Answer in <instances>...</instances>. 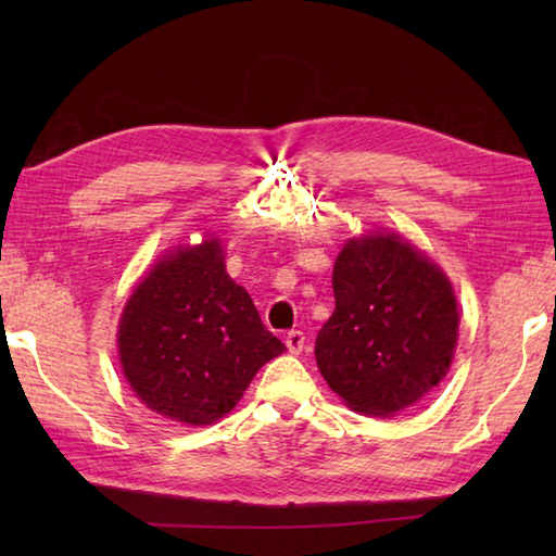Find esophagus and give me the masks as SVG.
Instances as JSON below:
<instances>
[{"instance_id": "1", "label": "esophagus", "mask_w": 556, "mask_h": 556, "mask_svg": "<svg viewBox=\"0 0 556 556\" xmlns=\"http://www.w3.org/2000/svg\"><path fill=\"white\" fill-rule=\"evenodd\" d=\"M285 344L291 353H301L305 349V334L301 332V329H291L285 339Z\"/></svg>"}]
</instances>
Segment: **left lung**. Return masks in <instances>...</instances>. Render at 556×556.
Instances as JSON below:
<instances>
[{
	"label": "left lung",
	"mask_w": 556,
	"mask_h": 556,
	"mask_svg": "<svg viewBox=\"0 0 556 556\" xmlns=\"http://www.w3.org/2000/svg\"><path fill=\"white\" fill-rule=\"evenodd\" d=\"M334 313L315 361L344 404L389 418L432 392L452 365L458 311L452 281L396 233L351 239L334 263Z\"/></svg>",
	"instance_id": "1"
}]
</instances>
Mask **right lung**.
Here are the masks:
<instances>
[{
	"mask_svg": "<svg viewBox=\"0 0 556 556\" xmlns=\"http://www.w3.org/2000/svg\"><path fill=\"white\" fill-rule=\"evenodd\" d=\"M116 341L136 396L186 425L227 416L255 372L287 349L227 275L219 239L162 257L126 301Z\"/></svg>",
	"mask_w": 556,
	"mask_h": 556,
	"instance_id": "1",
	"label": "right lung"
}]
</instances>
